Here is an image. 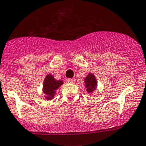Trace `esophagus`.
<instances>
[{"mask_svg": "<svg viewBox=\"0 0 146 146\" xmlns=\"http://www.w3.org/2000/svg\"><path fill=\"white\" fill-rule=\"evenodd\" d=\"M66 82H67L68 83H73L75 82V80L73 78H68L67 79Z\"/></svg>", "mask_w": 146, "mask_h": 146, "instance_id": "esophagus-1", "label": "esophagus"}]
</instances>
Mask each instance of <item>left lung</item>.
Wrapping results in <instances>:
<instances>
[{
    "instance_id": "1",
    "label": "left lung",
    "mask_w": 146,
    "mask_h": 146,
    "mask_svg": "<svg viewBox=\"0 0 146 146\" xmlns=\"http://www.w3.org/2000/svg\"><path fill=\"white\" fill-rule=\"evenodd\" d=\"M85 84H86V90L88 93H92L93 90H96L97 83H96V80L94 75L91 74V73L88 75L86 76V79H85Z\"/></svg>"
}]
</instances>
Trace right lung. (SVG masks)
<instances>
[{
  "label": "right lung",
  "instance_id": "obj_1",
  "mask_svg": "<svg viewBox=\"0 0 146 146\" xmlns=\"http://www.w3.org/2000/svg\"><path fill=\"white\" fill-rule=\"evenodd\" d=\"M62 80H56L51 75H48L43 83V93L46 95L48 100H51L56 94V90L63 84Z\"/></svg>",
  "mask_w": 146,
  "mask_h": 146
}]
</instances>
